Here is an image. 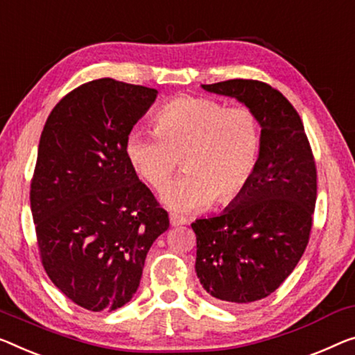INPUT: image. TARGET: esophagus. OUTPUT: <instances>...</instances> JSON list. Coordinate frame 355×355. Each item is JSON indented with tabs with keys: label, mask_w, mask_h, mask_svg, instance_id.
<instances>
[{
	"label": "esophagus",
	"mask_w": 355,
	"mask_h": 355,
	"mask_svg": "<svg viewBox=\"0 0 355 355\" xmlns=\"http://www.w3.org/2000/svg\"><path fill=\"white\" fill-rule=\"evenodd\" d=\"M171 225L172 226H180V225H187V218H183V216L172 214L171 215Z\"/></svg>",
	"instance_id": "obj_1"
}]
</instances>
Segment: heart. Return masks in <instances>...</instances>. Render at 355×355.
<instances>
[{
	"label": "heart",
	"mask_w": 355,
	"mask_h": 355,
	"mask_svg": "<svg viewBox=\"0 0 355 355\" xmlns=\"http://www.w3.org/2000/svg\"><path fill=\"white\" fill-rule=\"evenodd\" d=\"M150 130H132L125 156L144 182L162 193L182 166L184 175L168 187L164 202L191 211L209 204L230 205L255 175L261 124L244 105L228 107L211 97H177L153 114Z\"/></svg>",
	"instance_id": "heart-1"
}]
</instances>
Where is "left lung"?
Segmentation results:
<instances>
[{
  "instance_id": "8db88e82",
  "label": "left lung",
  "mask_w": 355,
  "mask_h": 355,
  "mask_svg": "<svg viewBox=\"0 0 355 355\" xmlns=\"http://www.w3.org/2000/svg\"><path fill=\"white\" fill-rule=\"evenodd\" d=\"M255 111L261 153L255 175L223 214L199 218L196 274L205 292L225 304L266 298L303 257L313 228L317 171L304 125L293 105L266 83L228 79L202 84Z\"/></svg>"
}]
</instances>
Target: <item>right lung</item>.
<instances>
[{"instance_id":"add662e5","label":"right lung","mask_w":355,"mask_h":355,"mask_svg":"<svg viewBox=\"0 0 355 355\" xmlns=\"http://www.w3.org/2000/svg\"><path fill=\"white\" fill-rule=\"evenodd\" d=\"M156 89L111 78L68 92L47 118L30 204L42 268L87 311H114L140 285L146 253L168 214L125 156L132 127Z\"/></svg>"}]
</instances>
